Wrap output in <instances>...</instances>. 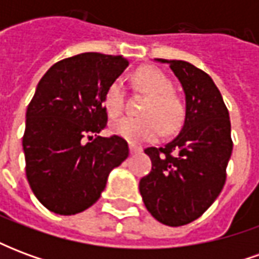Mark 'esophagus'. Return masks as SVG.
<instances>
[{"label":"esophagus","instance_id":"1","mask_svg":"<svg viewBox=\"0 0 259 259\" xmlns=\"http://www.w3.org/2000/svg\"><path fill=\"white\" fill-rule=\"evenodd\" d=\"M130 154H137V152H141V147H137L135 144H130L129 146Z\"/></svg>","mask_w":259,"mask_h":259}]
</instances>
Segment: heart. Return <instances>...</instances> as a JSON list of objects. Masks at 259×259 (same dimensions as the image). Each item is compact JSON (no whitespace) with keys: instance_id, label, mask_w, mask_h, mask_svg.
<instances>
[{"instance_id":"obj_1","label":"heart","mask_w":259,"mask_h":259,"mask_svg":"<svg viewBox=\"0 0 259 259\" xmlns=\"http://www.w3.org/2000/svg\"><path fill=\"white\" fill-rule=\"evenodd\" d=\"M135 83L144 94L146 102L141 108L140 118H122L111 124L113 135L123 137L130 143L154 141L165 132H174L185 119V104L174 93V84L159 69L143 66L136 70ZM123 84L113 80L104 93V107L111 118L123 111Z\"/></svg>"}]
</instances>
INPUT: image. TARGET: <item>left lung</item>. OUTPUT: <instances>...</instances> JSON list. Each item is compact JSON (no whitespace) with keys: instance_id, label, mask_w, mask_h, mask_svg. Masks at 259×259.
<instances>
[{"instance_id":"left-lung-1","label":"left lung","mask_w":259,"mask_h":259,"mask_svg":"<svg viewBox=\"0 0 259 259\" xmlns=\"http://www.w3.org/2000/svg\"><path fill=\"white\" fill-rule=\"evenodd\" d=\"M169 64L186 96L185 124L166 146L144 150L151 172L140 180L144 205L158 222H193L217 200L233 150L229 111L209 74L186 61Z\"/></svg>"}]
</instances>
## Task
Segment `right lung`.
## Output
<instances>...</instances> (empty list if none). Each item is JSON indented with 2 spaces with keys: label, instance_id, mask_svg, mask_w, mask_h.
Listing matches in <instances>:
<instances>
[{
  "label": "right lung",
  "instance_id": "1",
  "mask_svg": "<svg viewBox=\"0 0 259 259\" xmlns=\"http://www.w3.org/2000/svg\"><path fill=\"white\" fill-rule=\"evenodd\" d=\"M127 65L120 55L79 54L54 64L37 84L22 141L26 178L54 213L74 215L93 205L109 172L129 155L124 139L97 136L108 122L104 93Z\"/></svg>",
  "mask_w": 259,
  "mask_h": 259
}]
</instances>
